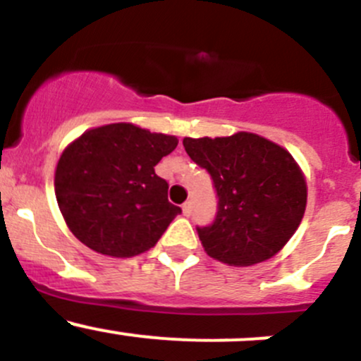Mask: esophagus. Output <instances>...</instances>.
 <instances>
[{
  "mask_svg": "<svg viewBox=\"0 0 361 361\" xmlns=\"http://www.w3.org/2000/svg\"><path fill=\"white\" fill-rule=\"evenodd\" d=\"M192 201H187V202H183V206H181V209H183V214L185 216H190L192 214Z\"/></svg>",
  "mask_w": 361,
  "mask_h": 361,
  "instance_id": "obj_1",
  "label": "esophagus"
}]
</instances>
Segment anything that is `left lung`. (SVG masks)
Returning <instances> with one entry per match:
<instances>
[{
    "label": "left lung",
    "mask_w": 361,
    "mask_h": 361,
    "mask_svg": "<svg viewBox=\"0 0 361 361\" xmlns=\"http://www.w3.org/2000/svg\"><path fill=\"white\" fill-rule=\"evenodd\" d=\"M183 147L216 190L213 224L197 227L206 253L238 267L274 257L298 228L307 202L304 174L292 155L253 133L185 137Z\"/></svg>",
    "instance_id": "1"
}]
</instances>
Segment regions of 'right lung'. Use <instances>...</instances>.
Listing matches in <instances>:
<instances>
[{"instance_id":"1","label":"right lung","mask_w":361,"mask_h":361,"mask_svg":"<svg viewBox=\"0 0 361 361\" xmlns=\"http://www.w3.org/2000/svg\"><path fill=\"white\" fill-rule=\"evenodd\" d=\"M174 136L133 123L83 133L63 152L56 197L69 231L97 253L129 258L154 248L181 207L167 201L160 159L176 148Z\"/></svg>"}]
</instances>
